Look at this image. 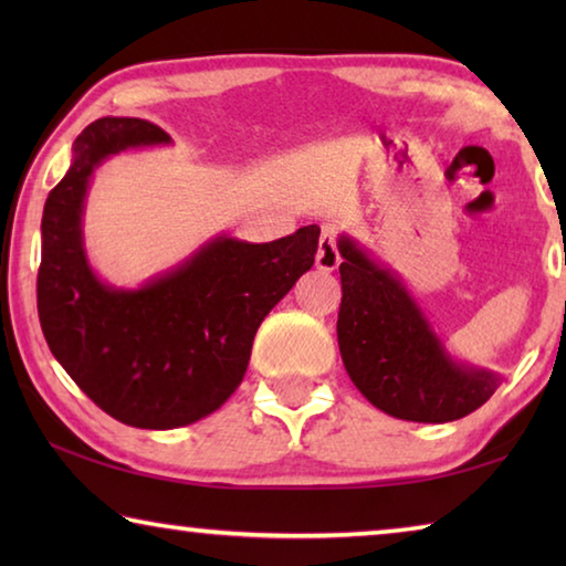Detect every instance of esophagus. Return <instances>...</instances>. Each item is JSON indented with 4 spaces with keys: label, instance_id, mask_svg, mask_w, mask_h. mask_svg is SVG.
Masks as SVG:
<instances>
[{
    "label": "esophagus",
    "instance_id": "esophagus-1",
    "mask_svg": "<svg viewBox=\"0 0 566 566\" xmlns=\"http://www.w3.org/2000/svg\"><path fill=\"white\" fill-rule=\"evenodd\" d=\"M339 262H342V256L337 249V234H334L332 227H324L322 237H319L317 256H314V264H317V270H322V272H332V270H337Z\"/></svg>",
    "mask_w": 566,
    "mask_h": 566
}]
</instances>
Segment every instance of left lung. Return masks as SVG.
<instances>
[{
	"instance_id": "obj_1",
	"label": "left lung",
	"mask_w": 566,
	"mask_h": 566,
	"mask_svg": "<svg viewBox=\"0 0 566 566\" xmlns=\"http://www.w3.org/2000/svg\"><path fill=\"white\" fill-rule=\"evenodd\" d=\"M337 247L344 260L337 339L354 387L389 417L424 424L482 407L500 375L454 361L395 272L349 237Z\"/></svg>"
}]
</instances>
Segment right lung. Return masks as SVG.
<instances>
[{
	"instance_id": "add662e5",
	"label": "right lung",
	"mask_w": 566,
	"mask_h": 566,
	"mask_svg": "<svg viewBox=\"0 0 566 566\" xmlns=\"http://www.w3.org/2000/svg\"><path fill=\"white\" fill-rule=\"evenodd\" d=\"M134 117H102L74 139V161L44 205L36 310L76 387L122 424L175 429L212 415L244 379L254 334L314 264L319 227L266 244L217 237L139 290L92 272L82 212L92 171L124 149L167 145Z\"/></svg>"
}]
</instances>
